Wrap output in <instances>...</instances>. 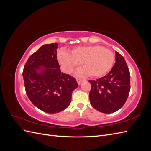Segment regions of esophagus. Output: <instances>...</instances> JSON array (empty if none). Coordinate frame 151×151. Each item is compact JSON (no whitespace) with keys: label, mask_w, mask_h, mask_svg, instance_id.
<instances>
[{"label":"esophagus","mask_w":151,"mask_h":151,"mask_svg":"<svg viewBox=\"0 0 151 151\" xmlns=\"http://www.w3.org/2000/svg\"><path fill=\"white\" fill-rule=\"evenodd\" d=\"M76 80H77V83H78L79 84H80L81 83V82H82V81H84V79H79V78H77V79H76Z\"/></svg>","instance_id":"esophagus-1"}]
</instances>
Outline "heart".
Instances as JSON below:
<instances>
[{"label": "heart", "instance_id": "obj_1", "mask_svg": "<svg viewBox=\"0 0 151 151\" xmlns=\"http://www.w3.org/2000/svg\"><path fill=\"white\" fill-rule=\"evenodd\" d=\"M58 58L67 73L82 63L84 69L79 70L78 74L89 73V76L98 77L106 74L111 69L115 57L110 50L96 45L74 47L70 50V54L60 52Z\"/></svg>", "mask_w": 151, "mask_h": 151}]
</instances>
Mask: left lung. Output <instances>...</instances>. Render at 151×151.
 I'll list each match as a JSON object with an SVG mask.
<instances>
[{
	"instance_id": "1",
	"label": "left lung",
	"mask_w": 151,
	"mask_h": 151,
	"mask_svg": "<svg viewBox=\"0 0 151 151\" xmlns=\"http://www.w3.org/2000/svg\"><path fill=\"white\" fill-rule=\"evenodd\" d=\"M116 62L108 74L98 79L89 80L91 104L96 110L111 113L125 103L130 90V74L125 58L116 52Z\"/></svg>"
}]
</instances>
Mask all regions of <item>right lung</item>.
I'll use <instances>...</instances> for the list:
<instances>
[{
  "instance_id": "obj_1",
  "label": "right lung",
  "mask_w": 151,
  "mask_h": 151,
  "mask_svg": "<svg viewBox=\"0 0 151 151\" xmlns=\"http://www.w3.org/2000/svg\"><path fill=\"white\" fill-rule=\"evenodd\" d=\"M57 45L41 47L29 57L22 71L28 98L36 107L48 113L60 112L69 106L72 91L78 86L75 77L61 72ZM40 66L44 67L41 74L36 71Z\"/></svg>"
}]
</instances>
